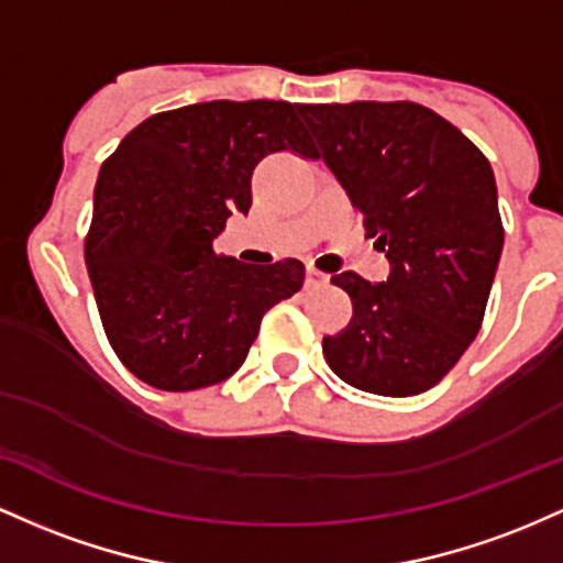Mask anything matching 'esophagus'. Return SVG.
<instances>
[{
	"instance_id": "obj_1",
	"label": "esophagus",
	"mask_w": 563,
	"mask_h": 563,
	"mask_svg": "<svg viewBox=\"0 0 563 563\" xmlns=\"http://www.w3.org/2000/svg\"><path fill=\"white\" fill-rule=\"evenodd\" d=\"M327 284H330V276L327 274H321V271H316V268L306 271V289H321V287H327Z\"/></svg>"
}]
</instances>
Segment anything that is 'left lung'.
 <instances>
[{"instance_id":"1","label":"left lung","mask_w":563,"mask_h":563,"mask_svg":"<svg viewBox=\"0 0 563 563\" xmlns=\"http://www.w3.org/2000/svg\"><path fill=\"white\" fill-rule=\"evenodd\" d=\"M327 167L390 263L332 284L353 319L324 338L334 375L377 396L433 388L482 330L503 252L495 173L454 124L409 100L300 106Z\"/></svg>"}]
</instances>
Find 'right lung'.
I'll return each instance as SVG.
<instances>
[{"instance_id":"right-lung-1","label":"right lung","mask_w":563,"mask_h":563,"mask_svg":"<svg viewBox=\"0 0 563 563\" xmlns=\"http://www.w3.org/2000/svg\"><path fill=\"white\" fill-rule=\"evenodd\" d=\"M287 100H212L156 113L100 167L85 242L111 349L159 390H197L247 358L265 311L306 279L300 261L218 257L212 239L252 207V169L274 151L313 156Z\"/></svg>"}]
</instances>
